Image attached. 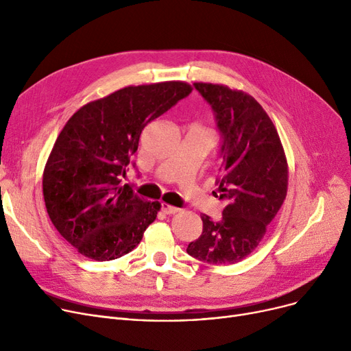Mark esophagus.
Returning a JSON list of instances; mask_svg holds the SVG:
<instances>
[{
	"label": "esophagus",
	"instance_id": "obj_1",
	"mask_svg": "<svg viewBox=\"0 0 351 351\" xmlns=\"http://www.w3.org/2000/svg\"><path fill=\"white\" fill-rule=\"evenodd\" d=\"M160 209H162V212H163L165 215H175L176 212H179L178 208L171 206V205H168V204H162V205H160Z\"/></svg>",
	"mask_w": 351,
	"mask_h": 351
}]
</instances>
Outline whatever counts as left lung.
I'll use <instances>...</instances> for the list:
<instances>
[{
    "instance_id": "1",
    "label": "left lung",
    "mask_w": 351,
    "mask_h": 351,
    "mask_svg": "<svg viewBox=\"0 0 351 351\" xmlns=\"http://www.w3.org/2000/svg\"><path fill=\"white\" fill-rule=\"evenodd\" d=\"M193 86L212 106L222 135V163L213 193L226 206L217 222L200 216L204 230L186 252L205 263L233 265L257 247L282 208L287 160L271 119L253 97L225 85Z\"/></svg>"
}]
</instances>
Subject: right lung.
<instances>
[{
	"mask_svg": "<svg viewBox=\"0 0 351 351\" xmlns=\"http://www.w3.org/2000/svg\"><path fill=\"white\" fill-rule=\"evenodd\" d=\"M192 92L180 81L126 86L80 108L53 143L43 176L48 216L81 254L98 262L131 252L159 202L122 183L143 128Z\"/></svg>",
	"mask_w": 351,
	"mask_h": 351,
	"instance_id": "right-lung-1",
	"label": "right lung"
}]
</instances>
